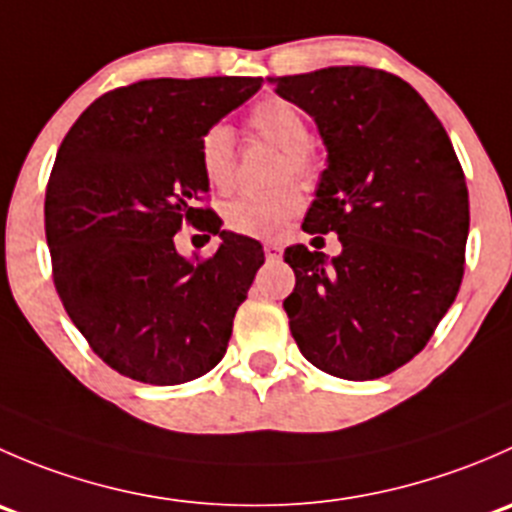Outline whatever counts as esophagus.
<instances>
[{
    "label": "esophagus",
    "instance_id": "obj_1",
    "mask_svg": "<svg viewBox=\"0 0 512 512\" xmlns=\"http://www.w3.org/2000/svg\"><path fill=\"white\" fill-rule=\"evenodd\" d=\"M265 255H267V260H280L282 257L280 242H265Z\"/></svg>",
    "mask_w": 512,
    "mask_h": 512
}]
</instances>
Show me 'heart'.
I'll return each mask as SVG.
<instances>
[{
    "mask_svg": "<svg viewBox=\"0 0 512 512\" xmlns=\"http://www.w3.org/2000/svg\"><path fill=\"white\" fill-rule=\"evenodd\" d=\"M250 123L265 141L275 143L285 151L277 178H297L302 183H314L319 163L309 151V126L297 106L285 98H265L250 113ZM200 170L210 188L227 193L235 188L237 160H235V133L227 123H213L203 131L198 146ZM304 195L297 183H285L267 193H245L230 200L223 208L225 225L232 232L250 237H275L287 220L302 210Z\"/></svg>",
    "mask_w": 512,
    "mask_h": 512,
    "instance_id": "obj_1",
    "label": "heart"
}]
</instances>
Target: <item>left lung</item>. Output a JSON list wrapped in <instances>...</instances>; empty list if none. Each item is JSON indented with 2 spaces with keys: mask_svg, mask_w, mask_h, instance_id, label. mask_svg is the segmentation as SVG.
I'll return each instance as SVG.
<instances>
[{
  "mask_svg": "<svg viewBox=\"0 0 512 512\" xmlns=\"http://www.w3.org/2000/svg\"><path fill=\"white\" fill-rule=\"evenodd\" d=\"M272 84L327 146L302 230L342 242L332 260L285 250L297 277L289 329L317 369L379 379L426 347L461 287L471 223L463 168L436 113L389 71L329 66Z\"/></svg>",
  "mask_w": 512,
  "mask_h": 512,
  "instance_id": "8db88e82",
  "label": "left lung"
}]
</instances>
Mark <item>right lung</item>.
<instances>
[{"instance_id":"obj_1","label":"right lung","mask_w":512,"mask_h":512,"mask_svg":"<svg viewBox=\"0 0 512 512\" xmlns=\"http://www.w3.org/2000/svg\"><path fill=\"white\" fill-rule=\"evenodd\" d=\"M262 79H148L96 98L71 126L46 185L44 227L61 304L111 369L173 386L225 356L232 319L265 262L252 237L200 208L198 146ZM188 222L221 235L208 261L174 250Z\"/></svg>"}]
</instances>
